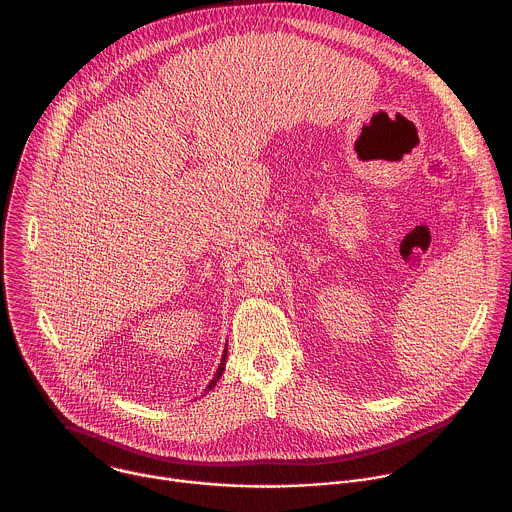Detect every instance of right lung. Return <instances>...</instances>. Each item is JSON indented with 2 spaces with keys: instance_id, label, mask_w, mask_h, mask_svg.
Here are the masks:
<instances>
[{
  "instance_id": "right-lung-1",
  "label": "right lung",
  "mask_w": 512,
  "mask_h": 512,
  "mask_svg": "<svg viewBox=\"0 0 512 512\" xmlns=\"http://www.w3.org/2000/svg\"><path fill=\"white\" fill-rule=\"evenodd\" d=\"M226 349H228V347H224V353H222V359H220V365L219 368H217V374H215V378L209 382V386H207V392L215 388V384L219 382V378L222 376V372H224V366H226V353H228Z\"/></svg>"
}]
</instances>
